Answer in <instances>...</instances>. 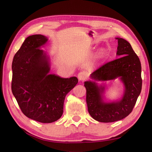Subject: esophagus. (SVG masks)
I'll use <instances>...</instances> for the list:
<instances>
[{"label": "esophagus", "mask_w": 152, "mask_h": 152, "mask_svg": "<svg viewBox=\"0 0 152 152\" xmlns=\"http://www.w3.org/2000/svg\"><path fill=\"white\" fill-rule=\"evenodd\" d=\"M78 78L80 81H83V80L87 79L88 76H87V74L85 72H80L78 74Z\"/></svg>", "instance_id": "esophagus-1"}]
</instances>
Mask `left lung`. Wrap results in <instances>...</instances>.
<instances>
[{
    "label": "left lung",
    "instance_id": "1",
    "mask_svg": "<svg viewBox=\"0 0 152 152\" xmlns=\"http://www.w3.org/2000/svg\"><path fill=\"white\" fill-rule=\"evenodd\" d=\"M118 39V56H121L103 64L91 73L94 81L84 82L86 102L90 115L99 122L117 121L125 118L133 110L142 89L141 63L131 44L124 38ZM119 77L125 87L121 100L106 103L103 100L105 86L96 82L113 80Z\"/></svg>",
    "mask_w": 152,
    "mask_h": 152
}]
</instances>
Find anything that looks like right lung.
Masks as SVG:
<instances>
[{
  "label": "right lung",
  "mask_w": 152,
  "mask_h": 152,
  "mask_svg": "<svg viewBox=\"0 0 152 152\" xmlns=\"http://www.w3.org/2000/svg\"><path fill=\"white\" fill-rule=\"evenodd\" d=\"M47 41L42 34L28 37L15 54L12 66V91L22 112L45 124L61 117L65 96L78 82L76 77L49 74V58L40 49Z\"/></svg>",
  "instance_id": "obj_1"
}]
</instances>
